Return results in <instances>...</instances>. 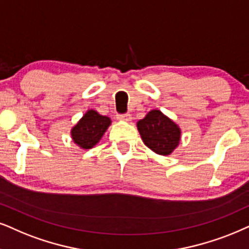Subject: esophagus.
<instances>
[{
    "label": "esophagus",
    "instance_id": "34e87169",
    "mask_svg": "<svg viewBox=\"0 0 249 249\" xmlns=\"http://www.w3.org/2000/svg\"><path fill=\"white\" fill-rule=\"evenodd\" d=\"M119 119H122V121H125V122H130L132 119V116L131 114H124V115H119L118 116Z\"/></svg>",
    "mask_w": 249,
    "mask_h": 249
}]
</instances>
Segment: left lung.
Listing matches in <instances>:
<instances>
[{"label": "left lung", "instance_id": "left-lung-1", "mask_svg": "<svg viewBox=\"0 0 249 249\" xmlns=\"http://www.w3.org/2000/svg\"><path fill=\"white\" fill-rule=\"evenodd\" d=\"M144 144L159 155H170L180 140V128L160 110H152L137 123Z\"/></svg>", "mask_w": 249, "mask_h": 249}]
</instances>
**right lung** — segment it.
Instances as JSON below:
<instances>
[{
    "label": "right lung",
    "mask_w": 249,
    "mask_h": 249,
    "mask_svg": "<svg viewBox=\"0 0 249 249\" xmlns=\"http://www.w3.org/2000/svg\"><path fill=\"white\" fill-rule=\"evenodd\" d=\"M110 124L111 121L109 117L100 115L95 110H88L77 125L72 127V139L84 149H90L101 140Z\"/></svg>",
    "instance_id": "add662e5"
}]
</instances>
